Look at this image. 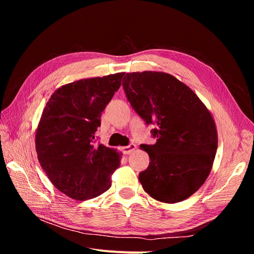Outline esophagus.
<instances>
[{"instance_id":"34e87169","label":"esophagus","mask_w":254,"mask_h":254,"mask_svg":"<svg viewBox=\"0 0 254 254\" xmlns=\"http://www.w3.org/2000/svg\"><path fill=\"white\" fill-rule=\"evenodd\" d=\"M135 148H136L135 144L131 143V144H129L128 146H125V147H122V151H123V153H124V155H129V153H131L132 151H134Z\"/></svg>"}]
</instances>
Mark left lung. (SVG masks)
I'll return each instance as SVG.
<instances>
[{
    "label": "left lung",
    "mask_w": 254,
    "mask_h": 254,
    "mask_svg": "<svg viewBox=\"0 0 254 254\" xmlns=\"http://www.w3.org/2000/svg\"><path fill=\"white\" fill-rule=\"evenodd\" d=\"M126 97L157 142L142 144L148 167L139 175L146 193L166 203L184 200L209 176L217 150L211 113L187 84L162 72L127 73Z\"/></svg>",
    "instance_id": "8db88e82"
}]
</instances>
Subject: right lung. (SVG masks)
<instances>
[{
    "label": "right lung",
    "instance_id": "add662e5",
    "mask_svg": "<svg viewBox=\"0 0 254 254\" xmlns=\"http://www.w3.org/2000/svg\"><path fill=\"white\" fill-rule=\"evenodd\" d=\"M123 76L67 83L55 91L42 112L36 133L38 160L54 186L75 200L105 193L120 166V153L96 144L95 131Z\"/></svg>",
    "mask_w": 254,
    "mask_h": 254
}]
</instances>
